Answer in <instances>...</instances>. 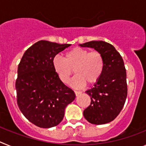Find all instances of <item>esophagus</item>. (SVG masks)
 <instances>
[{"label":"esophagus","instance_id":"obj_1","mask_svg":"<svg viewBox=\"0 0 146 146\" xmlns=\"http://www.w3.org/2000/svg\"><path fill=\"white\" fill-rule=\"evenodd\" d=\"M81 91H74V94H75L76 96H78V95H80V94H81Z\"/></svg>","mask_w":146,"mask_h":146}]
</instances>
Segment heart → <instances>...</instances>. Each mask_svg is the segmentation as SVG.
Listing matches in <instances>:
<instances>
[{"mask_svg":"<svg viewBox=\"0 0 146 146\" xmlns=\"http://www.w3.org/2000/svg\"><path fill=\"white\" fill-rule=\"evenodd\" d=\"M55 72L64 83H68L71 76L76 75L72 82L74 87L94 85L99 80L104 69V58L99 51H90L82 47H75L64 54V59L55 55L52 59Z\"/></svg>","mask_w":146,"mask_h":146,"instance_id":"b5f03b06","label":"heart"}]
</instances>
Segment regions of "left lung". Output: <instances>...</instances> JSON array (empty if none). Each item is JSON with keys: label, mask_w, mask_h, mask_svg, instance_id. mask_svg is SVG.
Instances as JSON below:
<instances>
[{"label": "left lung", "mask_w": 146, "mask_h": 146, "mask_svg": "<svg viewBox=\"0 0 146 146\" xmlns=\"http://www.w3.org/2000/svg\"><path fill=\"white\" fill-rule=\"evenodd\" d=\"M101 52L104 69L94 87L86 91L91 104L83 115L93 124L101 125L113 121L121 111L127 96L126 72L123 60L113 45L103 41H91L80 44Z\"/></svg>", "instance_id": "8db88e82"}]
</instances>
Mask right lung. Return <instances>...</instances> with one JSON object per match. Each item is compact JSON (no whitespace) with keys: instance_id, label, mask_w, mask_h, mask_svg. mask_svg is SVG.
I'll use <instances>...</instances> for the list:
<instances>
[{"instance_id":"right-lung-1","label":"right lung","mask_w":146,"mask_h":146,"mask_svg":"<svg viewBox=\"0 0 146 146\" xmlns=\"http://www.w3.org/2000/svg\"><path fill=\"white\" fill-rule=\"evenodd\" d=\"M71 46L41 40L23 55L17 70V102L24 116L41 128L57 126L75 94L59 78L52 59Z\"/></svg>"}]
</instances>
